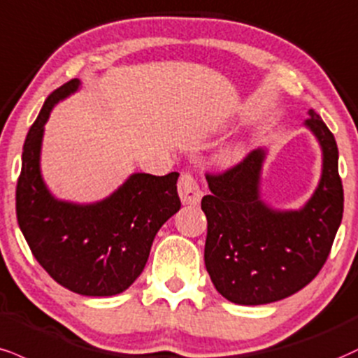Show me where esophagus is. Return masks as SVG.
I'll use <instances>...</instances> for the list:
<instances>
[{"instance_id":"esophagus-1","label":"esophagus","mask_w":358,"mask_h":358,"mask_svg":"<svg viewBox=\"0 0 358 358\" xmlns=\"http://www.w3.org/2000/svg\"><path fill=\"white\" fill-rule=\"evenodd\" d=\"M178 195L183 205H198L203 196V192L190 173H183L178 180Z\"/></svg>"}]
</instances>
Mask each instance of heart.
<instances>
[{
  "label": "heart",
  "mask_w": 358,
  "mask_h": 358,
  "mask_svg": "<svg viewBox=\"0 0 358 358\" xmlns=\"http://www.w3.org/2000/svg\"><path fill=\"white\" fill-rule=\"evenodd\" d=\"M240 152H242V150H240V146H231V148H228L225 153H223V160L225 162H235L236 158L240 157Z\"/></svg>",
  "instance_id": "b5f03b06"
}]
</instances>
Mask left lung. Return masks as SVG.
I'll return each mask as SVG.
<instances>
[{"label":"left lung","mask_w":358,"mask_h":358,"mask_svg":"<svg viewBox=\"0 0 358 358\" xmlns=\"http://www.w3.org/2000/svg\"><path fill=\"white\" fill-rule=\"evenodd\" d=\"M305 127L322 148V176L299 210H275L262 200L260 176L266 150H253L225 173L206 175L201 198L208 231L205 266L218 294L238 305H264L308 285L329 257L342 222L343 188L338 148L315 111Z\"/></svg>","instance_id":"8db88e82"}]
</instances>
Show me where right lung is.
<instances>
[{"instance_id":"1","label":"right lung","mask_w":358,"mask_h":358,"mask_svg":"<svg viewBox=\"0 0 358 358\" xmlns=\"http://www.w3.org/2000/svg\"><path fill=\"white\" fill-rule=\"evenodd\" d=\"M80 88L71 80L46 98L29 128L16 185V217L29 250L59 285L86 296L127 290L143 272L163 223L178 212V173H133L118 190L94 203H71L51 195L40 157L51 110Z\"/></svg>"}]
</instances>
